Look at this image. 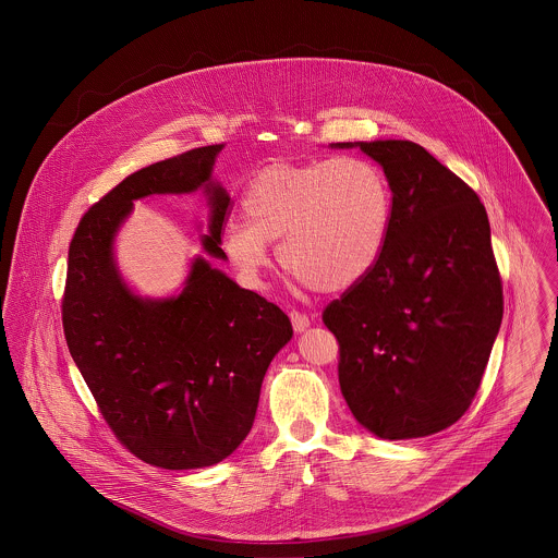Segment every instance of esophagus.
Segmentation results:
<instances>
[{"label":"esophagus","instance_id":"esophagus-1","mask_svg":"<svg viewBox=\"0 0 558 558\" xmlns=\"http://www.w3.org/2000/svg\"><path fill=\"white\" fill-rule=\"evenodd\" d=\"M290 319H292V326H294V330L296 332H303V330H307L310 328V316H305L303 312H292L290 314Z\"/></svg>","mask_w":558,"mask_h":558}]
</instances>
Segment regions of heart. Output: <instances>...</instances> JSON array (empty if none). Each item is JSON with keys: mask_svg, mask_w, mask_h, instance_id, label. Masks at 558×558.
Segmentation results:
<instances>
[{"mask_svg": "<svg viewBox=\"0 0 558 558\" xmlns=\"http://www.w3.org/2000/svg\"><path fill=\"white\" fill-rule=\"evenodd\" d=\"M242 206L246 221L223 236L240 270L259 277L270 266L266 242H272L292 277L319 292H343L383 257L393 195L378 165L339 157L262 169Z\"/></svg>", "mask_w": 558, "mask_h": 558, "instance_id": "1", "label": "heart"}]
</instances>
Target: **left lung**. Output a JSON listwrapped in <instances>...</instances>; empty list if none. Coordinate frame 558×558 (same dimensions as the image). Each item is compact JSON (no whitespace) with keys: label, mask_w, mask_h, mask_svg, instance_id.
<instances>
[{"label":"left lung","mask_w":558,"mask_h":558,"mask_svg":"<svg viewBox=\"0 0 558 558\" xmlns=\"http://www.w3.org/2000/svg\"><path fill=\"white\" fill-rule=\"evenodd\" d=\"M380 162L393 193L383 257L326 305L339 387L378 438L453 425L473 403L502 319V281L477 193L405 140L345 142Z\"/></svg>","instance_id":"obj_1"}]
</instances>
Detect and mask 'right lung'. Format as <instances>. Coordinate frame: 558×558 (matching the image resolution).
Returning <instances> with one entry per match:
<instances>
[{"label":"right lung","instance_id":"right-lung-1","mask_svg":"<svg viewBox=\"0 0 558 558\" xmlns=\"http://www.w3.org/2000/svg\"><path fill=\"white\" fill-rule=\"evenodd\" d=\"M223 144L148 165L96 202L69 246L64 337L116 438L146 464L186 471L219 464L251 432L264 374L290 341V318L195 257L184 290L135 296L113 264V236L133 202L157 193L210 195L206 253L226 259L230 195L213 184Z\"/></svg>","mask_w":558,"mask_h":558}]
</instances>
